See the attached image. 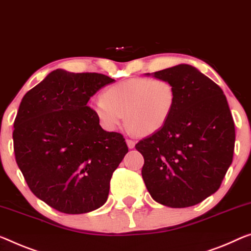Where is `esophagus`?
Wrapping results in <instances>:
<instances>
[{
    "mask_svg": "<svg viewBox=\"0 0 251 251\" xmlns=\"http://www.w3.org/2000/svg\"><path fill=\"white\" fill-rule=\"evenodd\" d=\"M126 142L130 149H132L134 147V145H136V142H134L132 139H126Z\"/></svg>",
    "mask_w": 251,
    "mask_h": 251,
    "instance_id": "1",
    "label": "esophagus"
}]
</instances>
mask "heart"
<instances>
[{"instance_id": "obj_1", "label": "heart", "mask_w": 251, "mask_h": 251, "mask_svg": "<svg viewBox=\"0 0 251 251\" xmlns=\"http://www.w3.org/2000/svg\"><path fill=\"white\" fill-rule=\"evenodd\" d=\"M175 101V87L168 79L132 77L107 87L103 98L92 103V109L107 131L117 130L125 114L131 130L150 134L167 122Z\"/></svg>"}]
</instances>
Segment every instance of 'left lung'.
<instances>
[{
  "label": "left lung",
  "instance_id": "1",
  "mask_svg": "<svg viewBox=\"0 0 251 251\" xmlns=\"http://www.w3.org/2000/svg\"><path fill=\"white\" fill-rule=\"evenodd\" d=\"M176 91L167 122L136 149L144 156L141 174L156 202L187 207L217 192L232 163L236 131L223 91L190 65L153 73Z\"/></svg>",
  "mask_w": 251,
  "mask_h": 251
}]
</instances>
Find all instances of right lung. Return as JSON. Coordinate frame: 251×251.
Returning a JSON list of instances; mask_svg holds the SVG:
<instances>
[{"instance_id":"1","label":"right lung","mask_w":251,"mask_h":251,"mask_svg":"<svg viewBox=\"0 0 251 251\" xmlns=\"http://www.w3.org/2000/svg\"><path fill=\"white\" fill-rule=\"evenodd\" d=\"M113 80L99 73L56 69L19 106L15 160L33 194L63 213L102 206L113 172L128 152L122 134L104 131L87 105L91 96Z\"/></svg>"}]
</instances>
